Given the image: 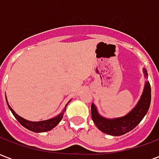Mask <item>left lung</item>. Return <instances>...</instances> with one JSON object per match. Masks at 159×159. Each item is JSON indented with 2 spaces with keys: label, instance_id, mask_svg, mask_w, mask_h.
Wrapping results in <instances>:
<instances>
[{
  "label": "left lung",
  "instance_id": "obj_1",
  "mask_svg": "<svg viewBox=\"0 0 159 159\" xmlns=\"http://www.w3.org/2000/svg\"><path fill=\"white\" fill-rule=\"evenodd\" d=\"M144 76L147 78V70L143 69ZM151 86L148 81L145 83L143 92L135 107L125 116L116 118H107L99 114L95 105H91V115L93 123L103 133L120 136L129 132L143 119L148 111L151 104Z\"/></svg>",
  "mask_w": 159,
  "mask_h": 159
}]
</instances>
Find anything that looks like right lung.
Returning <instances> with one entry per match:
<instances>
[{"mask_svg":"<svg viewBox=\"0 0 159 159\" xmlns=\"http://www.w3.org/2000/svg\"><path fill=\"white\" fill-rule=\"evenodd\" d=\"M69 101V102H70ZM69 102L66 104V106L64 108V110L62 111L61 113H59V115H57L56 117H52V118H50V119L48 120H43V121H38V122H31V121H29V120H26L25 118H23L20 116H19L18 114L16 113L14 111L12 110L11 107L8 105V102L7 100V106H8L9 109L12 111V113L13 114V116L15 117V118L18 121L19 123L24 126L25 128H26L27 129L30 130L32 132H36V133H41V132H47V131H49V130L52 129L54 127H56L59 123L62 120L63 117H64V113L66 110V107L67 105L69 104Z\"/></svg>","mask_w":159,"mask_h":159,"instance_id":"1","label":"right lung"}]
</instances>
